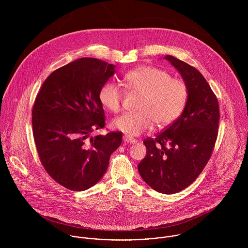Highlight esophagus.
Here are the masks:
<instances>
[{
    "instance_id": "34e87169",
    "label": "esophagus",
    "mask_w": 248,
    "mask_h": 248,
    "mask_svg": "<svg viewBox=\"0 0 248 248\" xmlns=\"http://www.w3.org/2000/svg\"><path fill=\"white\" fill-rule=\"evenodd\" d=\"M123 140H124V142L130 143V144H135V143H137V140H136L135 139H133V138H131V137H129V136H124V137H123Z\"/></svg>"
}]
</instances>
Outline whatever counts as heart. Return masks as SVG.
Segmentation results:
<instances>
[{
	"label": "heart",
	"instance_id": "heart-1",
	"mask_svg": "<svg viewBox=\"0 0 248 248\" xmlns=\"http://www.w3.org/2000/svg\"><path fill=\"white\" fill-rule=\"evenodd\" d=\"M129 92L142 94L134 113L122 114L111 122V127L127 136H140L154 123L166 127L182 113L188 100V88L180 80L173 79L167 71L154 67H140L124 75ZM101 105L111 112H118L123 99L122 89L114 83H105L98 93Z\"/></svg>",
	"mask_w": 248,
	"mask_h": 248
}]
</instances>
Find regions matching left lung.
Masks as SVG:
<instances>
[{"mask_svg":"<svg viewBox=\"0 0 248 248\" xmlns=\"http://www.w3.org/2000/svg\"><path fill=\"white\" fill-rule=\"evenodd\" d=\"M176 68L188 88L182 113L165 131L144 144L146 156L138 169L143 180L162 194L188 187L208 162L217 136L218 102L202 74L171 55L164 57Z\"/></svg>","mask_w":248,"mask_h":248,"instance_id":"1","label":"left lung"}]
</instances>
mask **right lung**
Instances as JSON below:
<instances>
[{
  "instance_id": "add662e5",
  "label": "right lung",
  "mask_w": 248,
  "mask_h": 248,
  "mask_svg": "<svg viewBox=\"0 0 248 248\" xmlns=\"http://www.w3.org/2000/svg\"><path fill=\"white\" fill-rule=\"evenodd\" d=\"M115 66L80 58L53 71L43 83L32 109V128L40 160L48 175L72 191L96 184L108 169L122 134L90 137L105 126L98 97Z\"/></svg>"
}]
</instances>
